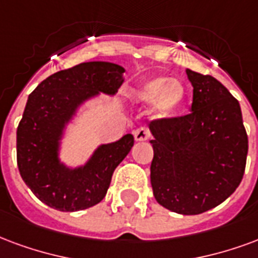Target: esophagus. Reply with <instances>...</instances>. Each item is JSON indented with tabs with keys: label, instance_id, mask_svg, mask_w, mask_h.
I'll return each mask as SVG.
<instances>
[{
	"label": "esophagus",
	"instance_id": "esophagus-1",
	"mask_svg": "<svg viewBox=\"0 0 258 258\" xmlns=\"http://www.w3.org/2000/svg\"><path fill=\"white\" fill-rule=\"evenodd\" d=\"M134 138L137 142H142V141H148L150 138V133L146 127H139L134 131Z\"/></svg>",
	"mask_w": 258,
	"mask_h": 258
}]
</instances>
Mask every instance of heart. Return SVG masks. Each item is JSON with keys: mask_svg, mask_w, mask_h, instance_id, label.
<instances>
[{"mask_svg": "<svg viewBox=\"0 0 258 258\" xmlns=\"http://www.w3.org/2000/svg\"><path fill=\"white\" fill-rule=\"evenodd\" d=\"M134 95L142 104L153 102V113L157 119H168L184 104L186 87L177 79L154 78L138 87Z\"/></svg>", "mask_w": 258, "mask_h": 258, "instance_id": "b5f03b06", "label": "heart"}]
</instances>
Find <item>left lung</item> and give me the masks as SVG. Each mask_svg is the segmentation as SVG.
Returning <instances> with one entry per match:
<instances>
[{"instance_id": "left-lung-1", "label": "left lung", "mask_w": 258, "mask_h": 258, "mask_svg": "<svg viewBox=\"0 0 258 258\" xmlns=\"http://www.w3.org/2000/svg\"><path fill=\"white\" fill-rule=\"evenodd\" d=\"M191 113L154 120L150 183L156 201L179 215H200L226 201L245 172L247 134L239 102L211 75L186 70Z\"/></svg>"}]
</instances>
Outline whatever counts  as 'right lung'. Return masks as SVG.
Listing matches in <instances>:
<instances>
[{
    "instance_id": "1",
    "label": "right lung",
    "mask_w": 258,
    "mask_h": 258,
    "mask_svg": "<svg viewBox=\"0 0 258 258\" xmlns=\"http://www.w3.org/2000/svg\"><path fill=\"white\" fill-rule=\"evenodd\" d=\"M124 71L108 61L82 62L50 75L28 95L17 127V167L24 183L47 207L82 211L106 196L113 171L134 146V137L125 134L116 142L100 145L79 167L61 163V141L86 101L100 93H117Z\"/></svg>"
}]
</instances>
